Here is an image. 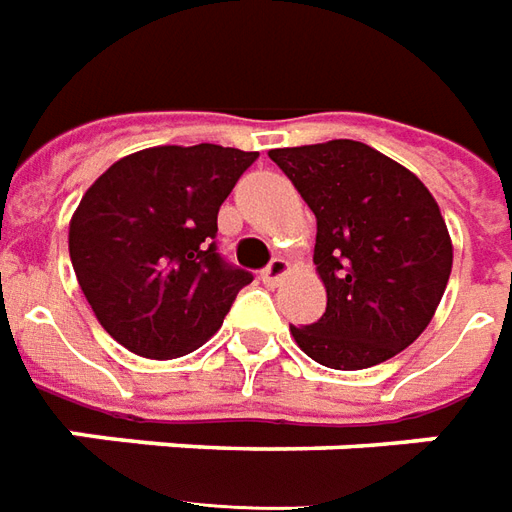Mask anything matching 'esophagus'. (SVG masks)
Segmentation results:
<instances>
[{
	"mask_svg": "<svg viewBox=\"0 0 512 512\" xmlns=\"http://www.w3.org/2000/svg\"><path fill=\"white\" fill-rule=\"evenodd\" d=\"M288 260H282V257H274V260H271V263H268L266 268H263V271H260V280L266 282V285H277V282L282 280V277H285V274H288Z\"/></svg>",
	"mask_w": 512,
	"mask_h": 512,
	"instance_id": "1",
	"label": "esophagus"
}]
</instances>
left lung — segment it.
Here are the masks:
<instances>
[{"label": "left lung", "mask_w": 512, "mask_h": 512, "mask_svg": "<svg viewBox=\"0 0 512 512\" xmlns=\"http://www.w3.org/2000/svg\"><path fill=\"white\" fill-rule=\"evenodd\" d=\"M316 213L324 316L291 327L299 349L338 371L377 366L427 330L452 274L438 202L413 171L360 141L271 149Z\"/></svg>", "instance_id": "1"}]
</instances>
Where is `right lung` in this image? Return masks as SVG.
I'll list each match as a JSON object with an SVG mask.
<instances>
[{"mask_svg": "<svg viewBox=\"0 0 512 512\" xmlns=\"http://www.w3.org/2000/svg\"><path fill=\"white\" fill-rule=\"evenodd\" d=\"M255 160L232 146H152L85 191L71 216V266L121 346L171 360L219 330L252 282L219 255V207Z\"/></svg>", "mask_w": 512, "mask_h": 512, "instance_id": "obj_1", "label": "right lung"}]
</instances>
